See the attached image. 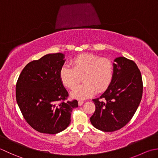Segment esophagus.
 Here are the masks:
<instances>
[{"label":"esophagus","instance_id":"esophagus-1","mask_svg":"<svg viewBox=\"0 0 158 158\" xmlns=\"http://www.w3.org/2000/svg\"><path fill=\"white\" fill-rule=\"evenodd\" d=\"M84 103H85V101L84 100H78V105L79 106H82Z\"/></svg>","mask_w":158,"mask_h":158}]
</instances>
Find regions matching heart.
<instances>
[{"mask_svg":"<svg viewBox=\"0 0 158 158\" xmlns=\"http://www.w3.org/2000/svg\"><path fill=\"white\" fill-rule=\"evenodd\" d=\"M72 67L64 65L60 69V78L63 85L73 89L81 78L83 83L72 92L73 98H88L95 91L102 92L108 88L114 77V67L112 61L107 58L93 54H82L71 61Z\"/></svg>","mask_w":158,"mask_h":158,"instance_id":"heart-1","label":"heart"}]
</instances>
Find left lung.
<instances>
[{
    "instance_id": "obj_1",
    "label": "left lung",
    "mask_w": 158,
    "mask_h": 158,
    "mask_svg": "<svg viewBox=\"0 0 158 158\" xmlns=\"http://www.w3.org/2000/svg\"><path fill=\"white\" fill-rule=\"evenodd\" d=\"M112 81L99 98L93 99L95 111L91 124L103 131H114L124 127L136 112L143 95V80L133 60L116 58Z\"/></svg>"
}]
</instances>
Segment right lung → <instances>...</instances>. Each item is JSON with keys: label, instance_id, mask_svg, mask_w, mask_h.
I'll return each mask as SVG.
<instances>
[{"label": "right lung", "instance_id": "add662e5", "mask_svg": "<svg viewBox=\"0 0 158 158\" xmlns=\"http://www.w3.org/2000/svg\"><path fill=\"white\" fill-rule=\"evenodd\" d=\"M65 55L48 54L28 63L15 89L18 105L26 121L39 132L55 134L68 127L78 101L65 100L68 92L60 78Z\"/></svg>", "mask_w": 158, "mask_h": 158}]
</instances>
